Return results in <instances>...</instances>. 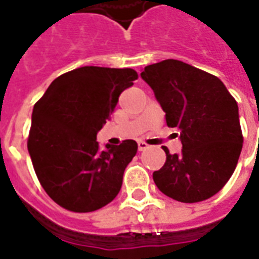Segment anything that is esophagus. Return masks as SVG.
<instances>
[{"instance_id":"1","label":"esophagus","mask_w":259,"mask_h":259,"mask_svg":"<svg viewBox=\"0 0 259 259\" xmlns=\"http://www.w3.org/2000/svg\"><path fill=\"white\" fill-rule=\"evenodd\" d=\"M145 149H148V144H146V142H142V141L138 142V150H140V152H142V150H145Z\"/></svg>"}]
</instances>
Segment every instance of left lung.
Segmentation results:
<instances>
[{"label": "left lung", "mask_w": 259, "mask_h": 259, "mask_svg": "<svg viewBox=\"0 0 259 259\" xmlns=\"http://www.w3.org/2000/svg\"><path fill=\"white\" fill-rule=\"evenodd\" d=\"M165 111L166 125L180 130L183 149L153 172L164 195L197 203L218 193L239 160L242 136L238 105L219 78L180 60H162L141 72Z\"/></svg>", "instance_id": "1"}]
</instances>
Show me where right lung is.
Listing matches in <instances>:
<instances>
[{"mask_svg": "<svg viewBox=\"0 0 259 259\" xmlns=\"http://www.w3.org/2000/svg\"><path fill=\"white\" fill-rule=\"evenodd\" d=\"M137 78L132 68L80 67L55 79L36 102L28 150L40 184L63 208L97 211L119 192L137 142L102 150L97 133Z\"/></svg>", "mask_w": 259, "mask_h": 259, "instance_id": "obj_1", "label": "right lung"}]
</instances>
